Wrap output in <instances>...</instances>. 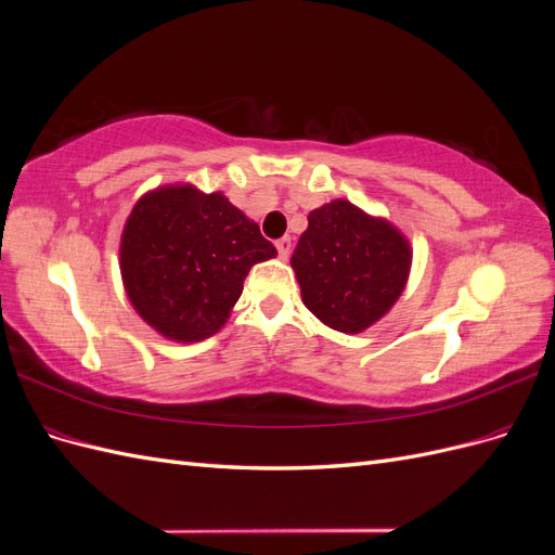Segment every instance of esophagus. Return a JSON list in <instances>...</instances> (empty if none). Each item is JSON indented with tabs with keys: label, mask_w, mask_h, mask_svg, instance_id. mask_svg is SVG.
<instances>
[{
	"label": "esophagus",
	"mask_w": 555,
	"mask_h": 555,
	"mask_svg": "<svg viewBox=\"0 0 555 555\" xmlns=\"http://www.w3.org/2000/svg\"><path fill=\"white\" fill-rule=\"evenodd\" d=\"M275 247H278L280 259H287L289 251H292V238H280V241L275 243Z\"/></svg>",
	"instance_id": "34e87169"
}]
</instances>
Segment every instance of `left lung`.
Returning <instances> with one entry per match:
<instances>
[{
	"instance_id": "left-lung-1",
	"label": "left lung",
	"mask_w": 555,
	"mask_h": 555,
	"mask_svg": "<svg viewBox=\"0 0 555 555\" xmlns=\"http://www.w3.org/2000/svg\"><path fill=\"white\" fill-rule=\"evenodd\" d=\"M410 263L408 238L345 198L308 215L292 255L306 308L340 333H361L389 312L405 289Z\"/></svg>"
}]
</instances>
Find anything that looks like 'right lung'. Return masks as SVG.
I'll list each match as a JSON object with an SVG mask.
<instances>
[{"label":"right lung","mask_w":555,"mask_h":555,"mask_svg":"<svg viewBox=\"0 0 555 555\" xmlns=\"http://www.w3.org/2000/svg\"><path fill=\"white\" fill-rule=\"evenodd\" d=\"M275 255L273 243L224 194L171 184L133 206L120 271L143 322L169 340L196 343L227 324L249 268Z\"/></svg>","instance_id":"add662e5"}]
</instances>
